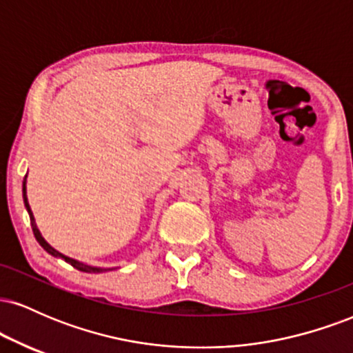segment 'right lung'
Returning a JSON list of instances; mask_svg holds the SVG:
<instances>
[{"instance_id": "right-lung-1", "label": "right lung", "mask_w": 353, "mask_h": 353, "mask_svg": "<svg viewBox=\"0 0 353 353\" xmlns=\"http://www.w3.org/2000/svg\"><path fill=\"white\" fill-rule=\"evenodd\" d=\"M23 199H24V205H26V209H28V214H30L31 228H33V234H34L36 241L39 242V245H41L43 249L46 250V252H50L51 255H54V257H59V259H63L64 262H68V264H71L72 267H74V269L81 270V272H89V274L92 272V274H96V272H104V270H109V269H99V267H91V265H86V264H83V262H78V261H74V259H70V257H66V255L59 254L58 250H54V249H52V247H51L50 244H48V242L44 241V239L41 237V234H39L38 228H36V222H34L33 212H31V209H30V204H28V199H26V185H24V182H23Z\"/></svg>"}]
</instances>
